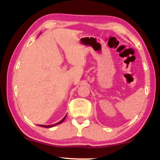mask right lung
I'll use <instances>...</instances> for the list:
<instances>
[{"instance_id": "add662e5", "label": "right lung", "mask_w": 160, "mask_h": 160, "mask_svg": "<svg viewBox=\"0 0 160 160\" xmlns=\"http://www.w3.org/2000/svg\"><path fill=\"white\" fill-rule=\"evenodd\" d=\"M66 117H67V115L65 116L64 118H63L62 120L60 121V122H57V123H56V124L51 125H38V126H40V127H42V128H52V127H53V126H56V125H59V124H61V123H62V122H64V120H65V118H66Z\"/></svg>"}]
</instances>
